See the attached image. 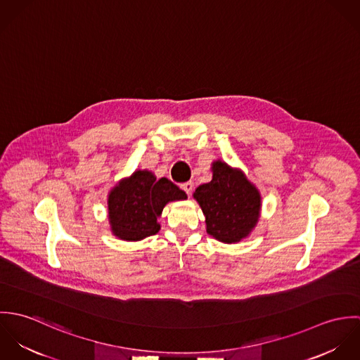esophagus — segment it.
Segmentation results:
<instances>
[{
    "mask_svg": "<svg viewBox=\"0 0 360 360\" xmlns=\"http://www.w3.org/2000/svg\"><path fill=\"white\" fill-rule=\"evenodd\" d=\"M181 190L186 191L188 195L191 194V191L194 190V183L193 181H187V183H183L181 184Z\"/></svg>",
    "mask_w": 360,
    "mask_h": 360,
    "instance_id": "34e87169",
    "label": "esophagus"
}]
</instances>
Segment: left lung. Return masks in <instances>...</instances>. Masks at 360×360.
<instances>
[{"label":"left lung","mask_w":360,"mask_h":360,"mask_svg":"<svg viewBox=\"0 0 360 360\" xmlns=\"http://www.w3.org/2000/svg\"><path fill=\"white\" fill-rule=\"evenodd\" d=\"M213 177L195 190L206 217V231L221 243H237L255 227L260 195L247 177L226 163H213Z\"/></svg>","instance_id":"obj_1"}]
</instances>
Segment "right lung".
<instances>
[{"label":"right lung","instance_id":"add662e5","mask_svg":"<svg viewBox=\"0 0 360 360\" xmlns=\"http://www.w3.org/2000/svg\"><path fill=\"white\" fill-rule=\"evenodd\" d=\"M186 198V193L166 177L156 180L151 172L139 170L130 179L120 181L109 194L112 231L126 241L154 236L160 229L158 217L165 205Z\"/></svg>","mask_w":360,"mask_h":360}]
</instances>
